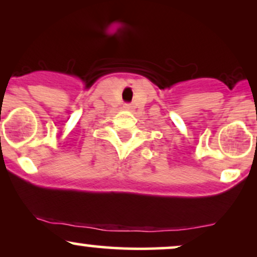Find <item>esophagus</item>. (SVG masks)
I'll return each instance as SVG.
<instances>
[{"label":"esophagus","instance_id":"1","mask_svg":"<svg viewBox=\"0 0 257 257\" xmlns=\"http://www.w3.org/2000/svg\"><path fill=\"white\" fill-rule=\"evenodd\" d=\"M123 107H124L125 110H132L133 106H132V104H129V102H126V104H124V106H123Z\"/></svg>","mask_w":257,"mask_h":257}]
</instances>
